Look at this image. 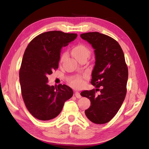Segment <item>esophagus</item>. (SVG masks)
I'll return each mask as SVG.
<instances>
[{
  "label": "esophagus",
  "instance_id": "obj_1",
  "mask_svg": "<svg viewBox=\"0 0 149 149\" xmlns=\"http://www.w3.org/2000/svg\"><path fill=\"white\" fill-rule=\"evenodd\" d=\"M75 96L77 97V98H81V96L80 95V94L78 91H76L75 92Z\"/></svg>",
  "mask_w": 149,
  "mask_h": 149
}]
</instances>
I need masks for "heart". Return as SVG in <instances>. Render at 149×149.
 <instances>
[{"instance_id":"1","label":"heart","mask_w":149,"mask_h":149,"mask_svg":"<svg viewBox=\"0 0 149 149\" xmlns=\"http://www.w3.org/2000/svg\"><path fill=\"white\" fill-rule=\"evenodd\" d=\"M91 54V50L89 47L84 44H78L75 46L72 49V55L78 60L81 58H88ZM65 55H63L62 58L65 56ZM70 84L74 88H79L83 86L84 82L82 78L79 76H76L72 78L70 81Z\"/></svg>"}]
</instances>
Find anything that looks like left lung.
I'll return each instance as SVG.
<instances>
[{
	"label": "left lung",
	"mask_w": 149,
	"mask_h": 149,
	"mask_svg": "<svg viewBox=\"0 0 149 149\" xmlns=\"http://www.w3.org/2000/svg\"><path fill=\"white\" fill-rule=\"evenodd\" d=\"M80 36L91 45L95 55L91 83L96 89L81 93V96L91 101L85 114L93 123L105 124L117 114L126 95L128 69L124 55L118 42L109 36L99 32L85 33ZM97 91L100 93L97 96Z\"/></svg>",
	"instance_id": "1"
}]
</instances>
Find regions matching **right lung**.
<instances>
[{"label":"right lung","mask_w":149,"mask_h":149,"mask_svg":"<svg viewBox=\"0 0 149 149\" xmlns=\"http://www.w3.org/2000/svg\"><path fill=\"white\" fill-rule=\"evenodd\" d=\"M76 37V33L47 31L34 38L25 49L19 71L22 97L30 114L38 120L55 118L73 95L67 85H48L47 76L58 68L61 48Z\"/></svg>","instance_id":"right-lung-1"}]
</instances>
